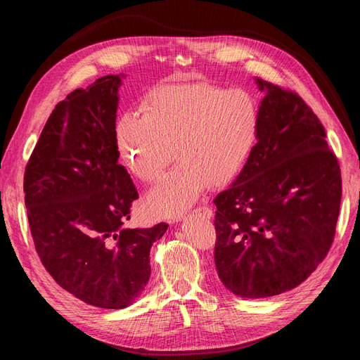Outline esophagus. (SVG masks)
I'll use <instances>...</instances> for the list:
<instances>
[{"label": "esophagus", "instance_id": "esophagus-1", "mask_svg": "<svg viewBox=\"0 0 360 360\" xmlns=\"http://www.w3.org/2000/svg\"><path fill=\"white\" fill-rule=\"evenodd\" d=\"M192 214H198V216H202L204 219H210V217L213 216V212H212V209H209V207L207 205H200L197 210H195Z\"/></svg>", "mask_w": 360, "mask_h": 360}]
</instances>
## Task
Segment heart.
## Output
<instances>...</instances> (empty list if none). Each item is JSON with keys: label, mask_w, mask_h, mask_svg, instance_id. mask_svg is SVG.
I'll list each match as a JSON object with an SVG mask.
<instances>
[{"label": "heart", "mask_w": 360, "mask_h": 360, "mask_svg": "<svg viewBox=\"0 0 360 360\" xmlns=\"http://www.w3.org/2000/svg\"><path fill=\"white\" fill-rule=\"evenodd\" d=\"M143 110L120 114L115 143L126 168L141 180L158 179L177 146L179 165L147 192V210L177 217L210 186L233 181L252 153L259 129L258 103L248 91L209 82L162 85Z\"/></svg>", "instance_id": "heart-1"}]
</instances>
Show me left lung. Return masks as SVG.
Listing matches in <instances>:
<instances>
[{"label": "left lung", "mask_w": 360, "mask_h": 360, "mask_svg": "<svg viewBox=\"0 0 360 360\" xmlns=\"http://www.w3.org/2000/svg\"><path fill=\"white\" fill-rule=\"evenodd\" d=\"M257 144L214 198V264L226 290L261 299L296 288L328 255L341 171L320 120L297 94L255 78Z\"/></svg>", "instance_id": "obj_1"}]
</instances>
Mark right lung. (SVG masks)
<instances>
[{
  "label": "right lung",
  "instance_id": "add662e5",
  "mask_svg": "<svg viewBox=\"0 0 360 360\" xmlns=\"http://www.w3.org/2000/svg\"><path fill=\"white\" fill-rule=\"evenodd\" d=\"M126 75H106L60 102L43 127L24 177L40 261L75 297L123 309L146 290L150 249L167 224L126 228L138 192L118 165L115 120Z\"/></svg>",
  "mask_w": 360,
  "mask_h": 360
}]
</instances>
